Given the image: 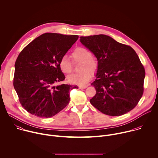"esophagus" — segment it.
Wrapping results in <instances>:
<instances>
[{"instance_id":"1","label":"esophagus","mask_w":158,"mask_h":158,"mask_svg":"<svg viewBox=\"0 0 158 158\" xmlns=\"http://www.w3.org/2000/svg\"><path fill=\"white\" fill-rule=\"evenodd\" d=\"M87 85H79V88L80 89H85L86 87H87Z\"/></svg>"}]
</instances>
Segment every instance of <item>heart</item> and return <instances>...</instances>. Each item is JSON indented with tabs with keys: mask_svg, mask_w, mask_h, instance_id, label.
Here are the masks:
<instances>
[{
	"mask_svg": "<svg viewBox=\"0 0 158 158\" xmlns=\"http://www.w3.org/2000/svg\"><path fill=\"white\" fill-rule=\"evenodd\" d=\"M71 57L74 62H81L79 71L81 73L73 74L67 77V81L73 84L84 85L92 77V73H95L98 69V61L91 56L87 49L79 47L74 49L71 53ZM59 65L61 71L64 74H69L73 70V63L66 56L61 57Z\"/></svg>",
	"mask_w": 158,
	"mask_h": 158,
	"instance_id": "heart-1",
	"label": "heart"
}]
</instances>
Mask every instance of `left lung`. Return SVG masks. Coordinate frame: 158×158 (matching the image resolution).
Instances as JSON below:
<instances>
[{
  "label": "left lung",
  "mask_w": 158,
  "mask_h": 158,
  "mask_svg": "<svg viewBox=\"0 0 158 158\" xmlns=\"http://www.w3.org/2000/svg\"><path fill=\"white\" fill-rule=\"evenodd\" d=\"M98 60L96 93L90 102L102 113L118 116L136 106L144 91L145 70L130 46L104 35L80 37Z\"/></svg>",
  "instance_id": "1"
}]
</instances>
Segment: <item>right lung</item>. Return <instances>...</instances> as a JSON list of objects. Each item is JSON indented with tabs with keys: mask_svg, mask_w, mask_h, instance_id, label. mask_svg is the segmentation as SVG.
Listing matches in <instances>:
<instances>
[{
	"mask_svg": "<svg viewBox=\"0 0 158 158\" xmlns=\"http://www.w3.org/2000/svg\"><path fill=\"white\" fill-rule=\"evenodd\" d=\"M78 37L45 33L29 43L18 56L13 84L21 105L31 114L51 118L69 104L70 91L78 87L56 84L65 79L59 61Z\"/></svg>",
	"mask_w": 158,
	"mask_h": 158,
	"instance_id": "obj_1",
	"label": "right lung"
}]
</instances>
